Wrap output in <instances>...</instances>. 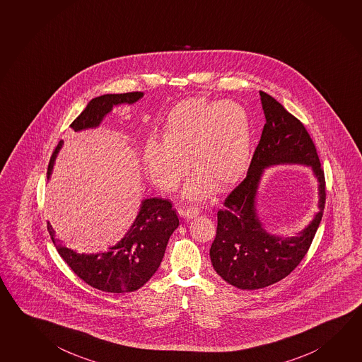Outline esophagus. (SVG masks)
I'll use <instances>...</instances> for the list:
<instances>
[{
  "instance_id": "esophagus-1",
  "label": "esophagus",
  "mask_w": 362,
  "mask_h": 362,
  "mask_svg": "<svg viewBox=\"0 0 362 362\" xmlns=\"http://www.w3.org/2000/svg\"><path fill=\"white\" fill-rule=\"evenodd\" d=\"M200 214V211L197 209V206H190L185 211V217L187 219H192V218H197Z\"/></svg>"
}]
</instances>
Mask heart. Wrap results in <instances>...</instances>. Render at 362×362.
Here are the masks:
<instances>
[{
	"instance_id": "heart-1",
	"label": "heart",
	"mask_w": 362,
	"mask_h": 362,
	"mask_svg": "<svg viewBox=\"0 0 362 362\" xmlns=\"http://www.w3.org/2000/svg\"><path fill=\"white\" fill-rule=\"evenodd\" d=\"M251 151L249 113L236 102L186 99L172 108L160 143L149 140L143 151L145 171L162 190H172L187 172H195L184 197L202 200L213 189L228 190L246 171Z\"/></svg>"
}]
</instances>
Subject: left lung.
Here are the masks:
<instances>
[{"label": "left lung", "instance_id": "1", "mask_svg": "<svg viewBox=\"0 0 362 362\" xmlns=\"http://www.w3.org/2000/svg\"><path fill=\"white\" fill-rule=\"evenodd\" d=\"M265 115L262 138L246 177L224 200L217 213V235L211 243L213 268L240 289H259L279 282L301 263L320 224L325 205V177L315 144L303 122L278 100L260 92ZM274 164H305L320 182V209L312 223L297 237L272 235L258 221L255 206L263 170Z\"/></svg>", "mask_w": 362, "mask_h": 362}]
</instances>
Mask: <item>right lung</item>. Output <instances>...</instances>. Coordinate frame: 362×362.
Masks as SVG:
<instances>
[{
	"label": "right lung",
	"instance_id": "add662e5",
	"mask_svg": "<svg viewBox=\"0 0 362 362\" xmlns=\"http://www.w3.org/2000/svg\"><path fill=\"white\" fill-rule=\"evenodd\" d=\"M143 95L141 92H132L105 94L93 98L86 110L74 119L70 127L74 132L97 127L115 105H132ZM62 143L64 141L61 140L53 151L47 178L51 177L54 159ZM178 224L177 214L175 209H172L170 200L151 197L141 202L138 217L124 238L105 252L78 254L61 245L51 224H47V230L59 257L80 279L99 291L124 293L143 287L157 272L165 257L168 240Z\"/></svg>",
	"mask_w": 362,
	"mask_h": 362
}]
</instances>
